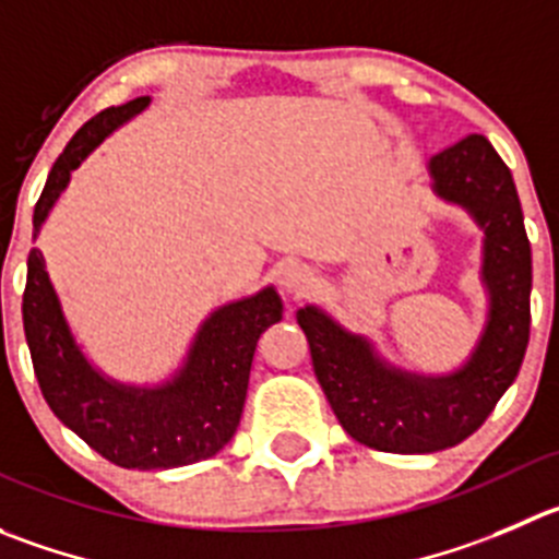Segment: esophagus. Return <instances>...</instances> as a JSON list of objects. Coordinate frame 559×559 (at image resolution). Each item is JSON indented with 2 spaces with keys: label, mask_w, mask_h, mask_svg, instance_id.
I'll use <instances>...</instances> for the list:
<instances>
[{
  "label": "esophagus",
  "mask_w": 559,
  "mask_h": 559,
  "mask_svg": "<svg viewBox=\"0 0 559 559\" xmlns=\"http://www.w3.org/2000/svg\"><path fill=\"white\" fill-rule=\"evenodd\" d=\"M312 285H316V274H312V269H307V265L290 263L288 269L283 271V288L288 290V294L301 296L307 294Z\"/></svg>",
  "instance_id": "esophagus-1"
}]
</instances>
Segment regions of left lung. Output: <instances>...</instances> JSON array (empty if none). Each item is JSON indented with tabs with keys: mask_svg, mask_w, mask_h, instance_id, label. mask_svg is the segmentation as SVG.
<instances>
[{
	"mask_svg": "<svg viewBox=\"0 0 559 559\" xmlns=\"http://www.w3.org/2000/svg\"><path fill=\"white\" fill-rule=\"evenodd\" d=\"M436 194L459 203L486 230L483 280L491 294L486 332L453 376L425 379L386 368L368 340L316 307L299 310L312 368L340 425L381 453H436L475 433L519 376L530 343L533 254L508 164L483 134L430 158Z\"/></svg>",
	"mask_w": 559,
	"mask_h": 559,
	"instance_id": "8db88e82",
	"label": "left lung"
}]
</instances>
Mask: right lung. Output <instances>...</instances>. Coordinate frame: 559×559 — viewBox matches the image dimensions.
<instances>
[{
    "label": "right lung",
    "instance_id": "obj_1",
    "mask_svg": "<svg viewBox=\"0 0 559 559\" xmlns=\"http://www.w3.org/2000/svg\"><path fill=\"white\" fill-rule=\"evenodd\" d=\"M147 100L109 106L73 134L35 205V233L71 180V169ZM21 312L37 384L57 419L123 469H173L211 459L233 439L247 401L254 345L283 318V301L274 288H265L216 310L197 332L183 370L156 390L115 384L90 368L73 343L40 249L26 258Z\"/></svg>",
    "mask_w": 559,
    "mask_h": 559
}]
</instances>
